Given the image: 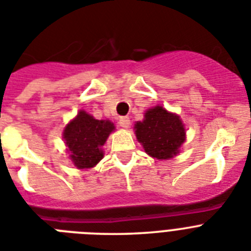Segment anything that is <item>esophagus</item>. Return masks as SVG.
<instances>
[{
	"mask_svg": "<svg viewBox=\"0 0 251 251\" xmlns=\"http://www.w3.org/2000/svg\"><path fill=\"white\" fill-rule=\"evenodd\" d=\"M118 123H119V126L123 128H128L130 126V121L128 117H121L119 118V121H118Z\"/></svg>",
	"mask_w": 251,
	"mask_h": 251,
	"instance_id": "1",
	"label": "esophagus"
}]
</instances>
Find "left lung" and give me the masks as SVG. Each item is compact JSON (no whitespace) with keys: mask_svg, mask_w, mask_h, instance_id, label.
I'll return each mask as SVG.
<instances>
[{"mask_svg":"<svg viewBox=\"0 0 251 251\" xmlns=\"http://www.w3.org/2000/svg\"><path fill=\"white\" fill-rule=\"evenodd\" d=\"M134 128L137 140L152 158H173L185 142L186 132L179 117L161 106L149 109L144 121L137 122Z\"/></svg>","mask_w":251,"mask_h":251,"instance_id":"1","label":"left lung"}]
</instances>
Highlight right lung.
<instances>
[{
  "mask_svg": "<svg viewBox=\"0 0 251 251\" xmlns=\"http://www.w3.org/2000/svg\"><path fill=\"white\" fill-rule=\"evenodd\" d=\"M113 129L111 122L97 121L86 111H79L64 130L65 144L74 165L79 169L95 167L102 159L101 146Z\"/></svg>",
  "mask_w": 251,
  "mask_h": 251,
  "instance_id": "right-lung-1",
  "label": "right lung"
}]
</instances>
